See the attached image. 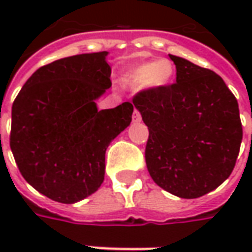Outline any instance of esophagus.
Wrapping results in <instances>:
<instances>
[{"instance_id":"34e87169","label":"esophagus","mask_w":252,"mask_h":252,"mask_svg":"<svg viewBox=\"0 0 252 252\" xmlns=\"http://www.w3.org/2000/svg\"><path fill=\"white\" fill-rule=\"evenodd\" d=\"M132 120L133 123H140L142 121V115H140V112L137 109L133 110V116H132Z\"/></svg>"}]
</instances>
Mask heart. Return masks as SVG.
I'll list each match as a JSON object with an SVG mask.
<instances>
[{"mask_svg":"<svg viewBox=\"0 0 252 252\" xmlns=\"http://www.w3.org/2000/svg\"><path fill=\"white\" fill-rule=\"evenodd\" d=\"M174 75V66L169 59H158L154 62H144L128 68L121 78L123 83L129 88L155 90L167 86Z\"/></svg>","mask_w":252,"mask_h":252,"instance_id":"obj_1","label":"heart"}]
</instances>
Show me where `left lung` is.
I'll return each mask as SVG.
<instances>
[{"instance_id": "obj_1", "label": "left lung", "mask_w": 252, "mask_h": 252, "mask_svg": "<svg viewBox=\"0 0 252 252\" xmlns=\"http://www.w3.org/2000/svg\"><path fill=\"white\" fill-rule=\"evenodd\" d=\"M169 57L177 82L143 90L132 102L150 131L146 163L154 182L177 197L197 198L235 167L243 137L239 105L216 72Z\"/></svg>"}]
</instances>
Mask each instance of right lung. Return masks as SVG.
Segmentation results:
<instances>
[{
	"label": "right lung",
	"mask_w": 252,
	"mask_h": 252,
	"mask_svg": "<svg viewBox=\"0 0 252 252\" xmlns=\"http://www.w3.org/2000/svg\"><path fill=\"white\" fill-rule=\"evenodd\" d=\"M108 52L63 58L37 68L12 106L10 148L39 193L74 204L104 182L105 153L131 124L133 105L97 109L112 86Z\"/></svg>",
	"instance_id": "right-lung-1"
}]
</instances>
